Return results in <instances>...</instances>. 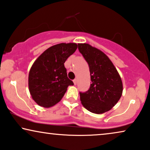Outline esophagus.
Returning <instances> with one entry per match:
<instances>
[{
	"mask_svg": "<svg viewBox=\"0 0 150 150\" xmlns=\"http://www.w3.org/2000/svg\"><path fill=\"white\" fill-rule=\"evenodd\" d=\"M73 82H74V84L76 85V84H77V79H73Z\"/></svg>",
	"mask_w": 150,
	"mask_h": 150,
	"instance_id": "obj_1",
	"label": "esophagus"
}]
</instances>
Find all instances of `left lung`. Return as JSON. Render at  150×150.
Instances as JSON below:
<instances>
[{
    "label": "left lung",
    "instance_id": "left-lung-1",
    "mask_svg": "<svg viewBox=\"0 0 150 150\" xmlns=\"http://www.w3.org/2000/svg\"><path fill=\"white\" fill-rule=\"evenodd\" d=\"M78 49L88 64L91 80L87 91L79 92L81 104L92 113L107 112L122 96L120 75L109 58L99 49L88 43H78Z\"/></svg>",
    "mask_w": 150,
    "mask_h": 150
}]
</instances>
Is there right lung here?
Instances as JSON below:
<instances>
[{"mask_svg": "<svg viewBox=\"0 0 150 150\" xmlns=\"http://www.w3.org/2000/svg\"><path fill=\"white\" fill-rule=\"evenodd\" d=\"M77 48L75 43H62L45 50L32 66L28 77L33 99L41 107L48 108L58 103L73 85L69 79L64 63Z\"/></svg>", "mask_w": 150, "mask_h": 150, "instance_id": "add662e5", "label": "right lung"}]
</instances>
